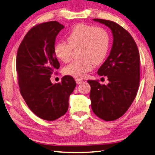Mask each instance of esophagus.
<instances>
[{
	"label": "esophagus",
	"mask_w": 155,
	"mask_h": 155,
	"mask_svg": "<svg viewBox=\"0 0 155 155\" xmlns=\"http://www.w3.org/2000/svg\"><path fill=\"white\" fill-rule=\"evenodd\" d=\"M75 81H76V83H77V84H78H78L81 83L83 81L82 79H81V78H76Z\"/></svg>",
	"instance_id": "34e87169"
}]
</instances>
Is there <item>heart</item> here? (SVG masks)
Masks as SVG:
<instances>
[{"label": "heart", "mask_w": 155, "mask_h": 155, "mask_svg": "<svg viewBox=\"0 0 155 155\" xmlns=\"http://www.w3.org/2000/svg\"><path fill=\"white\" fill-rule=\"evenodd\" d=\"M68 43L59 41L54 45V53L63 62H68L72 49L80 47L79 60L71 61L64 69V73L74 77L82 78L91 71L94 64H100L108 54L110 36L102 28H95L85 24H77L66 36Z\"/></svg>", "instance_id": "1"}]
</instances>
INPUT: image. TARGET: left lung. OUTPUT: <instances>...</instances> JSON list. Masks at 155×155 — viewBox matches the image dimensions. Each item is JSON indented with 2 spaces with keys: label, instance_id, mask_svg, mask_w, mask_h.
Listing matches in <instances>:
<instances>
[{
  "label": "left lung",
  "instance_id": "obj_1",
  "mask_svg": "<svg viewBox=\"0 0 155 155\" xmlns=\"http://www.w3.org/2000/svg\"><path fill=\"white\" fill-rule=\"evenodd\" d=\"M93 20L108 27L113 36L110 55L97 70L100 76H107L109 83L105 85L87 81L92 110L110 121L122 117L136 96L140 79L139 51L130 34L119 24L106 19Z\"/></svg>",
  "mask_w": 155,
  "mask_h": 155
}]
</instances>
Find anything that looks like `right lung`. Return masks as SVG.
I'll list each match as a JSON object with an SVG mask.
<instances>
[{
  "instance_id": "1",
  "label": "right lung",
  "mask_w": 155,
  "mask_h": 155,
  "mask_svg": "<svg viewBox=\"0 0 155 155\" xmlns=\"http://www.w3.org/2000/svg\"><path fill=\"white\" fill-rule=\"evenodd\" d=\"M64 26L56 21L31 28L19 45L16 68L20 93L29 108L41 119L54 120L68 109L70 95L76 87L71 76L53 84L51 75L60 68L54 53L56 36Z\"/></svg>"
}]
</instances>
